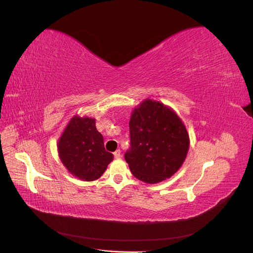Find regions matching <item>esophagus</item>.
I'll return each mask as SVG.
<instances>
[{
	"instance_id": "obj_1",
	"label": "esophagus",
	"mask_w": 253,
	"mask_h": 253,
	"mask_svg": "<svg viewBox=\"0 0 253 253\" xmlns=\"http://www.w3.org/2000/svg\"><path fill=\"white\" fill-rule=\"evenodd\" d=\"M113 155H114V157H115L116 159L121 158V151H120V150H116V151L113 153Z\"/></svg>"
}]
</instances>
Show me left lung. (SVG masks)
I'll return each mask as SVG.
<instances>
[{
    "label": "left lung",
    "instance_id": "left-lung-1",
    "mask_svg": "<svg viewBox=\"0 0 253 253\" xmlns=\"http://www.w3.org/2000/svg\"><path fill=\"white\" fill-rule=\"evenodd\" d=\"M129 129L131 147L125 159L141 182L160 183L183 166L190 145L189 133L171 107L144 99L132 110Z\"/></svg>",
    "mask_w": 253,
    "mask_h": 253
}]
</instances>
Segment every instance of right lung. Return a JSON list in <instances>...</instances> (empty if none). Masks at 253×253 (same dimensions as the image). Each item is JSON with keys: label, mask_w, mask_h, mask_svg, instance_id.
Wrapping results in <instances>:
<instances>
[{"label": "right lung", "mask_w": 253, "mask_h": 253, "mask_svg": "<svg viewBox=\"0 0 253 253\" xmlns=\"http://www.w3.org/2000/svg\"><path fill=\"white\" fill-rule=\"evenodd\" d=\"M57 153L71 175L85 182L98 179L114 157L105 150L96 120L78 114L64 128L57 141Z\"/></svg>", "instance_id": "right-lung-1"}]
</instances>
